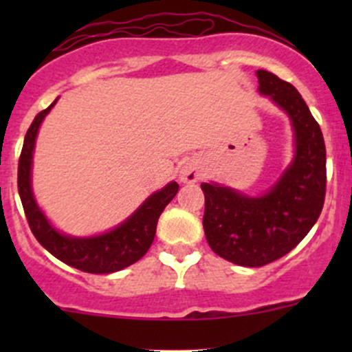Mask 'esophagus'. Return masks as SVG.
Listing matches in <instances>:
<instances>
[{"label": "esophagus", "instance_id": "esophagus-1", "mask_svg": "<svg viewBox=\"0 0 352 352\" xmlns=\"http://www.w3.org/2000/svg\"><path fill=\"white\" fill-rule=\"evenodd\" d=\"M202 175V166L199 162H194V160H190V162H186L182 165V168H180V180L186 184H194L197 182L199 179H201Z\"/></svg>", "mask_w": 352, "mask_h": 352}]
</instances>
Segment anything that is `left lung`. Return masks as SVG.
Segmentation results:
<instances>
[{
	"instance_id": "1",
	"label": "left lung",
	"mask_w": 352,
	"mask_h": 352,
	"mask_svg": "<svg viewBox=\"0 0 352 352\" xmlns=\"http://www.w3.org/2000/svg\"><path fill=\"white\" fill-rule=\"evenodd\" d=\"M258 91L289 116L294 160L261 197H247L218 184H201L206 208L202 226L214 254L243 267H261L293 250L317 223L325 201L327 168L320 126L296 88L257 71Z\"/></svg>"
}]
</instances>
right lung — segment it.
I'll return each instance as SVG.
<instances>
[{"mask_svg":"<svg viewBox=\"0 0 352 352\" xmlns=\"http://www.w3.org/2000/svg\"><path fill=\"white\" fill-rule=\"evenodd\" d=\"M54 104L35 116L34 122L30 124L27 134H25L23 148L19 160V194L22 199L28 226L37 242L45 250L51 252L56 258L71 267L90 272V274H109V272L120 271V269L140 261L151 247L160 214L163 212L165 206L175 197L179 184L170 182L162 190L151 194L131 218H127L122 225L104 235L90 236V239H74V236L59 233L47 221L44 212L38 209L30 186L32 153H34L35 138H37L42 120L47 116L49 110L54 107Z\"/></svg>","mask_w":352,"mask_h":352,"instance_id":"add662e5","label":"right lung"}]
</instances>
